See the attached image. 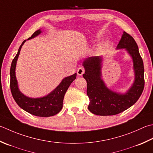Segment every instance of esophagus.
I'll use <instances>...</instances> for the list:
<instances>
[{
	"instance_id": "esophagus-1",
	"label": "esophagus",
	"mask_w": 153,
	"mask_h": 153,
	"mask_svg": "<svg viewBox=\"0 0 153 153\" xmlns=\"http://www.w3.org/2000/svg\"><path fill=\"white\" fill-rule=\"evenodd\" d=\"M84 72H85V70L83 68H79L77 69V74L78 76H82V75L84 74Z\"/></svg>"
}]
</instances>
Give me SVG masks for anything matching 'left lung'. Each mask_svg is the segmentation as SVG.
I'll return each mask as SVG.
<instances>
[{"label": "left lung", "mask_w": 153, "mask_h": 153, "mask_svg": "<svg viewBox=\"0 0 153 153\" xmlns=\"http://www.w3.org/2000/svg\"><path fill=\"white\" fill-rule=\"evenodd\" d=\"M125 48L132 57L134 82L124 94L114 92L107 88L101 78V56H92L85 59L83 65L87 82V95L89 99L88 109L97 115H114L129 108L141 95L145 86L144 65L138 46L131 35L124 32L117 49Z\"/></svg>", "instance_id": "1"}]
</instances>
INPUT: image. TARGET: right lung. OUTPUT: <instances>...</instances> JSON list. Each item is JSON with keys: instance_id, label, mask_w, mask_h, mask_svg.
<instances>
[{"instance_id": "add662e5", "label": "right lung", "mask_w": 153, "mask_h": 153, "mask_svg": "<svg viewBox=\"0 0 153 153\" xmlns=\"http://www.w3.org/2000/svg\"><path fill=\"white\" fill-rule=\"evenodd\" d=\"M40 33L41 30H38L36 31L28 40L37 36ZM26 40H24L22 44L20 45L17 54L14 57L11 64L10 71V86L12 95L18 105L20 108L26 111V112L30 113L33 115L43 117L53 116L58 113L62 109L63 100H64L65 92L67 91L68 88L73 82V81L76 78L77 74H74L70 76L65 77L54 90L46 96L40 98H30L26 97L19 90L16 74H15L17 59L20 54L21 48L25 44Z\"/></svg>"}]
</instances>
